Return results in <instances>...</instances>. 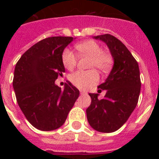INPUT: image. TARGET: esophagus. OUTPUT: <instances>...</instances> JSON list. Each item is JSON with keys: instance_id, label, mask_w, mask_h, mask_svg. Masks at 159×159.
I'll return each instance as SVG.
<instances>
[{"instance_id": "34e87169", "label": "esophagus", "mask_w": 159, "mask_h": 159, "mask_svg": "<svg viewBox=\"0 0 159 159\" xmlns=\"http://www.w3.org/2000/svg\"><path fill=\"white\" fill-rule=\"evenodd\" d=\"M80 93H81V95H87V92H85V91H80Z\"/></svg>"}]
</instances>
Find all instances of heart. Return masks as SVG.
Segmentation results:
<instances>
[{"mask_svg":"<svg viewBox=\"0 0 159 159\" xmlns=\"http://www.w3.org/2000/svg\"><path fill=\"white\" fill-rule=\"evenodd\" d=\"M75 48L80 55L91 57L90 67H97L102 72H107L112 64V57L108 53L102 52V47L94 40H85L77 43ZM77 56L73 51L66 48L62 52V61L64 67L68 70L72 69L77 64ZM69 79L75 87L80 89H87L99 82L100 76L94 69L88 71L78 70L70 75Z\"/></svg>","mask_w":159,"mask_h":159,"instance_id":"1","label":"heart"}]
</instances>
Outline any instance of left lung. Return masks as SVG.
<instances>
[{"label":"left lung","instance_id":"obj_1","mask_svg":"<svg viewBox=\"0 0 159 159\" xmlns=\"http://www.w3.org/2000/svg\"><path fill=\"white\" fill-rule=\"evenodd\" d=\"M106 43L113 57L110 74L99 91L106 90L103 99L97 93H89L92 103L87 109L88 123L95 130L111 133L120 128L138 103L140 93V73L137 61L120 40L111 34L94 36Z\"/></svg>","mask_w":159,"mask_h":159}]
</instances>
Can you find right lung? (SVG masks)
Segmentation results:
<instances>
[{
	"label": "right lung",
	"mask_w": 159,
	"mask_h": 159,
	"mask_svg": "<svg viewBox=\"0 0 159 159\" xmlns=\"http://www.w3.org/2000/svg\"><path fill=\"white\" fill-rule=\"evenodd\" d=\"M72 37H49L29 48L15 67L13 88L20 108L30 123L39 130L57 129L64 124L79 97L71 82L63 89L55 84L65 72L62 54Z\"/></svg>",
	"instance_id": "1"
}]
</instances>
